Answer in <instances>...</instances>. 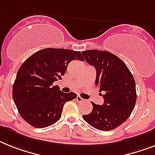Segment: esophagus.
Wrapping results in <instances>:
<instances>
[{
    "label": "esophagus",
    "mask_w": 155,
    "mask_h": 155,
    "mask_svg": "<svg viewBox=\"0 0 155 155\" xmlns=\"http://www.w3.org/2000/svg\"><path fill=\"white\" fill-rule=\"evenodd\" d=\"M76 101L78 102H79V103H81V102H83L84 101H85V100L83 99V98H81L80 97V96H78V97H77V98H76Z\"/></svg>",
    "instance_id": "obj_1"
}]
</instances>
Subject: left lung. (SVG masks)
Instances as JSON below:
<instances>
[{"instance_id":"obj_1","label":"left lung","mask_w":155,"mask_h":155,"mask_svg":"<svg viewBox=\"0 0 155 155\" xmlns=\"http://www.w3.org/2000/svg\"><path fill=\"white\" fill-rule=\"evenodd\" d=\"M85 60L95 67L96 85L104 98L102 105L93 104V110L82 118L101 131H111L120 126L131 114L135 102V81L122 60L105 51L89 50L81 52Z\"/></svg>"}]
</instances>
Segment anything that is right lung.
Wrapping results in <instances>:
<instances>
[{
    "instance_id": "obj_1",
    "label": "right lung",
    "mask_w": 155,
    "mask_h": 155,
    "mask_svg": "<svg viewBox=\"0 0 155 155\" xmlns=\"http://www.w3.org/2000/svg\"><path fill=\"white\" fill-rule=\"evenodd\" d=\"M73 60L84 61L80 51L46 48L35 52L21 65L12 87V97L24 120L37 128L55 124L66 101L74 93H62L53 83L61 78Z\"/></svg>"
}]
</instances>
